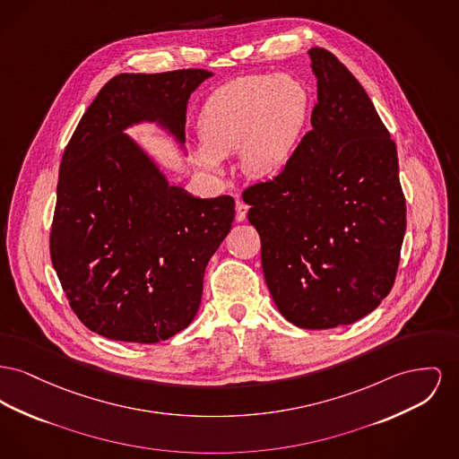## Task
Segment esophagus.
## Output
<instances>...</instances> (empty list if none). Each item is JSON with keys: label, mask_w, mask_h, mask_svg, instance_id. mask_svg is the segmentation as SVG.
I'll return each mask as SVG.
<instances>
[{"label": "esophagus", "mask_w": 459, "mask_h": 459, "mask_svg": "<svg viewBox=\"0 0 459 459\" xmlns=\"http://www.w3.org/2000/svg\"><path fill=\"white\" fill-rule=\"evenodd\" d=\"M247 210H249V206L244 201H241V199L236 201V220L244 221L246 215H247Z\"/></svg>", "instance_id": "34e87169"}]
</instances>
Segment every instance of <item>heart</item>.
Returning a JSON list of instances; mask_svg holds the SVG:
<instances>
[{
	"instance_id": "heart-1",
	"label": "heart",
	"mask_w": 459,
	"mask_h": 459,
	"mask_svg": "<svg viewBox=\"0 0 459 459\" xmlns=\"http://www.w3.org/2000/svg\"><path fill=\"white\" fill-rule=\"evenodd\" d=\"M310 112V95L291 74L246 76L220 86L199 116V164L220 173L239 152L249 178H267L291 158Z\"/></svg>"
}]
</instances>
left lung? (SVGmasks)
<instances>
[{
    "label": "left lung",
    "mask_w": 459,
    "mask_h": 459,
    "mask_svg": "<svg viewBox=\"0 0 459 459\" xmlns=\"http://www.w3.org/2000/svg\"><path fill=\"white\" fill-rule=\"evenodd\" d=\"M317 80L312 130L284 169L243 194L279 312L329 329L373 312L394 286L405 234L397 147L351 71L308 52Z\"/></svg>",
    "instance_id": "8db88e82"
}]
</instances>
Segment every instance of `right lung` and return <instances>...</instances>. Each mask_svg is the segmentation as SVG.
Listing matches in <instances>:
<instances>
[{
	"mask_svg": "<svg viewBox=\"0 0 459 459\" xmlns=\"http://www.w3.org/2000/svg\"><path fill=\"white\" fill-rule=\"evenodd\" d=\"M213 73H123L99 91L58 173L50 255L71 308L116 342L158 343L195 317L234 199L194 197L125 130L156 123L186 151L190 93Z\"/></svg>",
	"mask_w": 459,
	"mask_h": 459,
	"instance_id": "1",
	"label": "right lung"
}]
</instances>
